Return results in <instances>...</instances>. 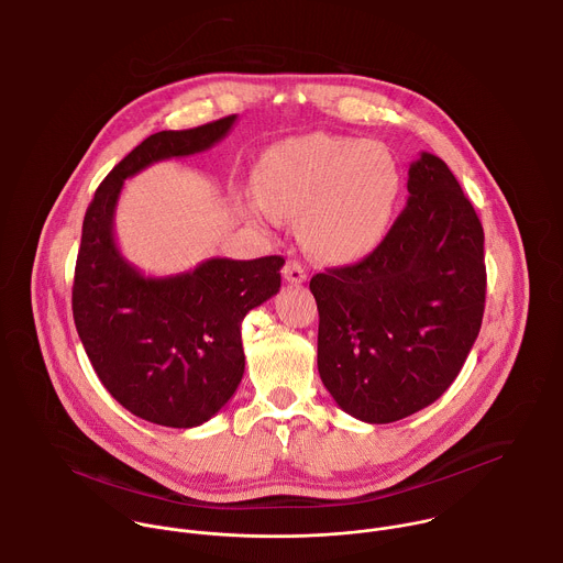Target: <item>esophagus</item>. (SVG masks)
<instances>
[{"instance_id":"34e87169","label":"esophagus","mask_w":563,"mask_h":563,"mask_svg":"<svg viewBox=\"0 0 563 563\" xmlns=\"http://www.w3.org/2000/svg\"><path fill=\"white\" fill-rule=\"evenodd\" d=\"M283 276L287 283L291 285H302L307 280V274H305V267L296 261H287L285 267H283Z\"/></svg>"}]
</instances>
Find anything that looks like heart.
<instances>
[{
	"instance_id": "1",
	"label": "heart",
	"mask_w": 563,
	"mask_h": 563,
	"mask_svg": "<svg viewBox=\"0 0 563 563\" xmlns=\"http://www.w3.org/2000/svg\"><path fill=\"white\" fill-rule=\"evenodd\" d=\"M256 194L240 211L252 222L276 213L298 218L305 250L330 263L369 254L391 220L400 174L391 153L372 140L325 133L274 144L256 167Z\"/></svg>"
}]
</instances>
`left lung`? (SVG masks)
Wrapping results in <instances>:
<instances>
[{
  "instance_id": "8db88e82",
  "label": "left lung",
  "mask_w": 563,
  "mask_h": 563,
  "mask_svg": "<svg viewBox=\"0 0 563 563\" xmlns=\"http://www.w3.org/2000/svg\"><path fill=\"white\" fill-rule=\"evenodd\" d=\"M408 191L367 258L309 280L320 380L365 423L434 404L459 376L486 307L484 227L448 165L423 151Z\"/></svg>"
}]
</instances>
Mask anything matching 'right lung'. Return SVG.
I'll list each match as a JSON object with an SVG mask.
<instances>
[{"instance_id": "add662e5", "label": "right lung", "mask_w": 563, "mask_h": 563, "mask_svg": "<svg viewBox=\"0 0 563 563\" xmlns=\"http://www.w3.org/2000/svg\"><path fill=\"white\" fill-rule=\"evenodd\" d=\"M235 115L159 131L137 144L98 187L82 224L73 318L87 356L122 408L167 428L216 417L245 374L240 323L280 289V256L209 258L174 276H144L115 243V207L124 180L172 157L202 153Z\"/></svg>"}]
</instances>
